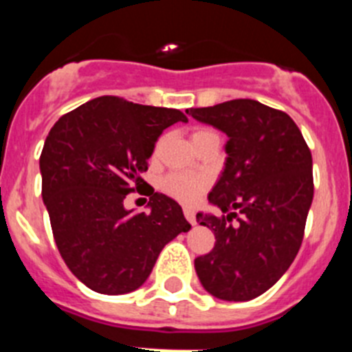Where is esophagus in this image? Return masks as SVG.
<instances>
[{"instance_id":"1","label":"esophagus","mask_w":352,"mask_h":352,"mask_svg":"<svg viewBox=\"0 0 352 352\" xmlns=\"http://www.w3.org/2000/svg\"><path fill=\"white\" fill-rule=\"evenodd\" d=\"M183 213H185V219L188 220L192 226H194V223H195V211L192 210V208H185V210H183Z\"/></svg>"}]
</instances>
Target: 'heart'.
<instances>
[{
	"mask_svg": "<svg viewBox=\"0 0 352 352\" xmlns=\"http://www.w3.org/2000/svg\"><path fill=\"white\" fill-rule=\"evenodd\" d=\"M211 133L214 132L204 129L195 130L192 139H194V142H197L203 138H206V135H211ZM206 186L208 179L201 176V174L194 173H169L162 179V190L166 192L167 195H170V197L178 199V201L186 204L195 203L203 195V192L206 190Z\"/></svg>",
	"mask_w": 352,
	"mask_h": 352,
	"instance_id": "obj_1",
	"label": "heart"
}]
</instances>
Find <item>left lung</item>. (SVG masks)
Listing matches in <instances>:
<instances>
[{
	"label": "left lung",
	"instance_id": "8db88e82",
	"mask_svg": "<svg viewBox=\"0 0 352 352\" xmlns=\"http://www.w3.org/2000/svg\"><path fill=\"white\" fill-rule=\"evenodd\" d=\"M186 113L229 138L226 169L208 195L226 214L197 213L217 241L195 259V272L214 298L254 300L287 272L301 247L314 197L312 153L289 114L257 100Z\"/></svg>",
	"mask_w": 352,
	"mask_h": 352
}]
</instances>
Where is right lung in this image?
Segmentation results:
<instances>
[{
	"instance_id": "1",
	"label": "right lung",
	"mask_w": 352,
	"mask_h": 352,
	"mask_svg": "<svg viewBox=\"0 0 352 352\" xmlns=\"http://www.w3.org/2000/svg\"><path fill=\"white\" fill-rule=\"evenodd\" d=\"M188 118L178 109L98 96L63 114L42 155V197L68 270L100 294L141 287L162 248L190 223L174 199L149 194L148 213L125 210L139 190L155 142Z\"/></svg>"
}]
</instances>
